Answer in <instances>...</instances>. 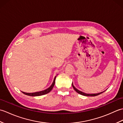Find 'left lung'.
Returning <instances> with one entry per match:
<instances>
[{"mask_svg": "<svg viewBox=\"0 0 123 123\" xmlns=\"http://www.w3.org/2000/svg\"><path fill=\"white\" fill-rule=\"evenodd\" d=\"M72 86L73 88H74V90L76 91L77 92H78L79 94H80V95H83V96H98L99 95H100V94H101V93H103V92H104V91H105H105H103V92H99V93H91V94H90V93H86L83 92H82V91H81L79 90L78 89H77L75 88L74 86V84H73V82L72 83Z\"/></svg>", "mask_w": 123, "mask_h": 123, "instance_id": "obj_1", "label": "left lung"}]
</instances>
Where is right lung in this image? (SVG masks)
I'll return each mask as SVG.
<instances>
[{"instance_id":"right-lung-1","label":"right lung","mask_w":123,"mask_h":123,"mask_svg":"<svg viewBox=\"0 0 123 123\" xmlns=\"http://www.w3.org/2000/svg\"><path fill=\"white\" fill-rule=\"evenodd\" d=\"M56 77V76L54 77L53 83H52V84L51 85L50 87L48 88H47L45 90H44L41 91H38V92H32V93L25 92H23V91H22V92L24 94H25V95L30 96H39L45 95V94H47L48 93L50 92L52 89H53L54 86V84H55V81Z\"/></svg>"}]
</instances>
